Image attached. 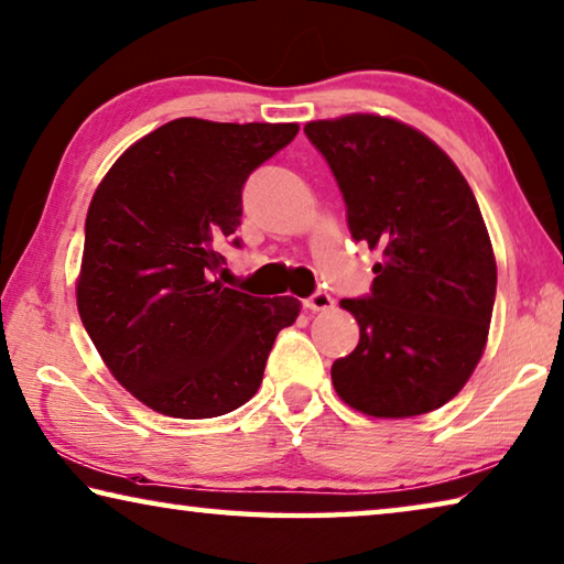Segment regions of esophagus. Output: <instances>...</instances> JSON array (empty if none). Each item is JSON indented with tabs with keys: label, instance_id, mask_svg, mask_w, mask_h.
<instances>
[{
	"label": "esophagus",
	"instance_id": "esophagus-1",
	"mask_svg": "<svg viewBox=\"0 0 564 564\" xmlns=\"http://www.w3.org/2000/svg\"><path fill=\"white\" fill-rule=\"evenodd\" d=\"M303 308H308V311H314V314H316V311H330V308H334V299H330L328 296V293H314V296H311V299H306V301H303Z\"/></svg>",
	"mask_w": 564,
	"mask_h": 564
}]
</instances>
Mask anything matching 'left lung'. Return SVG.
I'll list each match as a JSON object with an SVG mask.
<instances>
[{"label":"left lung","instance_id":"1","mask_svg":"<svg viewBox=\"0 0 564 564\" xmlns=\"http://www.w3.org/2000/svg\"><path fill=\"white\" fill-rule=\"evenodd\" d=\"M341 187L348 228L381 250L371 296L344 299L359 346L330 366L336 394L377 419L444 406L485 354L497 261L475 193L411 124L354 112L306 122Z\"/></svg>","mask_w":564,"mask_h":564}]
</instances>
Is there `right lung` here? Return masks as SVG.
Returning <instances> with one entry per match:
<instances>
[{
  "label": "right lung",
  "instance_id": "right-lung-1",
  "mask_svg": "<svg viewBox=\"0 0 564 564\" xmlns=\"http://www.w3.org/2000/svg\"><path fill=\"white\" fill-rule=\"evenodd\" d=\"M296 132V122L177 118L132 142L97 185L77 311L112 377L158 414L243 406L279 330L301 314L299 299H256L216 279L243 183Z\"/></svg>",
  "mask_w": 564,
  "mask_h": 564
}]
</instances>
